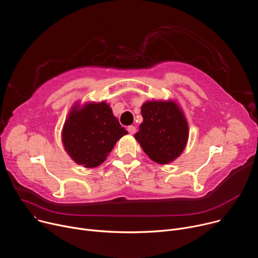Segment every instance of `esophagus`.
<instances>
[{"mask_svg": "<svg viewBox=\"0 0 258 258\" xmlns=\"http://www.w3.org/2000/svg\"><path fill=\"white\" fill-rule=\"evenodd\" d=\"M128 132L133 135V134L136 132V128H135L134 126H129V127H128Z\"/></svg>", "mask_w": 258, "mask_h": 258, "instance_id": "obj_1", "label": "esophagus"}]
</instances>
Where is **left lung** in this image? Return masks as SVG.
Listing matches in <instances>:
<instances>
[{"instance_id": "obj_1", "label": "left lung", "mask_w": 258, "mask_h": 258, "mask_svg": "<svg viewBox=\"0 0 258 258\" xmlns=\"http://www.w3.org/2000/svg\"><path fill=\"white\" fill-rule=\"evenodd\" d=\"M144 121L135 139L149 156L161 165L175 161L184 151L188 140L185 114L174 99L148 100L141 105Z\"/></svg>"}]
</instances>
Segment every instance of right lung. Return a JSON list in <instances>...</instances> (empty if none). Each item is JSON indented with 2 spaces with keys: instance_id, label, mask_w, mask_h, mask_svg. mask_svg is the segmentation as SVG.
I'll return each instance as SVG.
<instances>
[{
  "instance_id": "obj_1",
  "label": "right lung",
  "mask_w": 258,
  "mask_h": 258,
  "mask_svg": "<svg viewBox=\"0 0 258 258\" xmlns=\"http://www.w3.org/2000/svg\"><path fill=\"white\" fill-rule=\"evenodd\" d=\"M127 130L105 100L76 101L61 130L63 148L71 159L85 168L101 165Z\"/></svg>"
}]
</instances>
